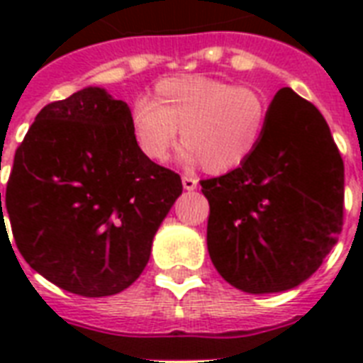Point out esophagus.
<instances>
[{
  "instance_id": "1",
  "label": "esophagus",
  "mask_w": 363,
  "mask_h": 363,
  "mask_svg": "<svg viewBox=\"0 0 363 363\" xmlns=\"http://www.w3.org/2000/svg\"><path fill=\"white\" fill-rule=\"evenodd\" d=\"M182 186H184V190H196L198 188V179L192 175H182Z\"/></svg>"
}]
</instances>
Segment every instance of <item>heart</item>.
I'll return each mask as SVG.
<instances>
[{
  "mask_svg": "<svg viewBox=\"0 0 363 363\" xmlns=\"http://www.w3.org/2000/svg\"><path fill=\"white\" fill-rule=\"evenodd\" d=\"M269 101L245 84L190 75L164 79L152 99L131 107V133L148 160L160 162L181 131L182 160L209 173H226L247 162L264 139Z\"/></svg>",
  "mask_w": 363,
  "mask_h": 363,
  "instance_id": "1",
  "label": "heart"
}]
</instances>
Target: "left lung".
<instances>
[{"label": "left lung", "mask_w": 363, "mask_h": 363, "mask_svg": "<svg viewBox=\"0 0 363 363\" xmlns=\"http://www.w3.org/2000/svg\"><path fill=\"white\" fill-rule=\"evenodd\" d=\"M199 184L209 199L211 259L242 292L301 284L343 230V158L320 111L292 88L275 94L256 152Z\"/></svg>", "instance_id": "8db88e82"}]
</instances>
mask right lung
Masks as SVG:
<instances>
[{
    "label": "right lung",
    "instance_id": "add662e5",
    "mask_svg": "<svg viewBox=\"0 0 363 363\" xmlns=\"http://www.w3.org/2000/svg\"><path fill=\"white\" fill-rule=\"evenodd\" d=\"M130 115L96 86L48 104L14 152L3 207L0 192L1 228L9 216L22 258L71 294L135 282L182 192L179 173L139 150Z\"/></svg>",
    "mask_w": 363,
    "mask_h": 363
}]
</instances>
